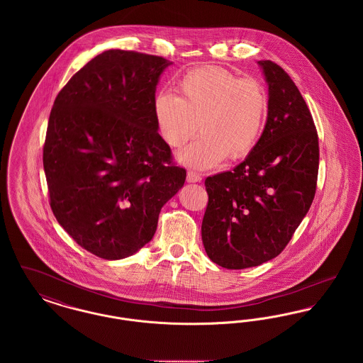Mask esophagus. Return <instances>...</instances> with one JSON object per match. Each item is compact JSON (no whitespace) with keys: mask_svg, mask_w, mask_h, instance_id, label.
I'll return each mask as SVG.
<instances>
[{"mask_svg":"<svg viewBox=\"0 0 363 363\" xmlns=\"http://www.w3.org/2000/svg\"><path fill=\"white\" fill-rule=\"evenodd\" d=\"M186 181L189 184H196V182H200L201 181V175L200 174L194 173V172H188L186 175Z\"/></svg>","mask_w":363,"mask_h":363,"instance_id":"34e87169","label":"esophagus"}]
</instances>
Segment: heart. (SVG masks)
<instances>
[{
	"instance_id": "heart-1",
	"label": "heart",
	"mask_w": 363,
	"mask_h": 363,
	"mask_svg": "<svg viewBox=\"0 0 363 363\" xmlns=\"http://www.w3.org/2000/svg\"><path fill=\"white\" fill-rule=\"evenodd\" d=\"M179 96L157 92L152 111L160 138L182 150L177 159L193 169H211L247 155L257 143L267 116V96L259 84L241 80L222 68H200L185 74L178 84Z\"/></svg>"
}]
</instances>
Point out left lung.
I'll list each match as a JSON object with an SVG mask.
<instances>
[{
	"instance_id": "left-lung-1",
	"label": "left lung",
	"mask_w": 363,
	"mask_h": 363,
	"mask_svg": "<svg viewBox=\"0 0 363 363\" xmlns=\"http://www.w3.org/2000/svg\"><path fill=\"white\" fill-rule=\"evenodd\" d=\"M257 64L268 86L264 130L242 163L206 179L203 245L227 269L279 256L306 216L317 184L318 138L308 104L279 65Z\"/></svg>"
}]
</instances>
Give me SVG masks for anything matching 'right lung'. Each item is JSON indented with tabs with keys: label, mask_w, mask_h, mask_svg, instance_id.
Instances as JSON below:
<instances>
[{
	"label": "right lung",
	"mask_w": 363,
	"mask_h": 363,
	"mask_svg": "<svg viewBox=\"0 0 363 363\" xmlns=\"http://www.w3.org/2000/svg\"><path fill=\"white\" fill-rule=\"evenodd\" d=\"M172 64L106 50L52 104L43 147L50 207L70 237L101 259L129 257L151 241L160 209L185 184L152 111Z\"/></svg>",
	"instance_id": "add662e5"
}]
</instances>
